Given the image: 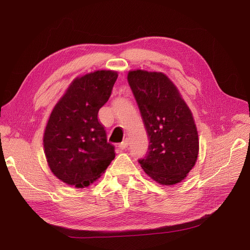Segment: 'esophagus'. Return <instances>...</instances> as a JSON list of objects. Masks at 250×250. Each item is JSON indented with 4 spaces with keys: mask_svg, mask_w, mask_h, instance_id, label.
<instances>
[{
    "mask_svg": "<svg viewBox=\"0 0 250 250\" xmlns=\"http://www.w3.org/2000/svg\"><path fill=\"white\" fill-rule=\"evenodd\" d=\"M128 140L127 139H125L120 145H118V148H120L121 150H125V149H126L127 148V146H128Z\"/></svg>",
    "mask_w": 250,
    "mask_h": 250,
    "instance_id": "1",
    "label": "esophagus"
}]
</instances>
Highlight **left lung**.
I'll return each instance as SVG.
<instances>
[{"label": "left lung", "mask_w": 250, "mask_h": 250, "mask_svg": "<svg viewBox=\"0 0 250 250\" xmlns=\"http://www.w3.org/2000/svg\"><path fill=\"white\" fill-rule=\"evenodd\" d=\"M149 146L142 168L160 185L185 179L195 164L199 138L192 114L174 84L162 73L132 71L127 76Z\"/></svg>", "instance_id": "obj_1"}]
</instances>
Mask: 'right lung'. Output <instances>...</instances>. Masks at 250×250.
Returning <instances> with one entry per match:
<instances>
[{"instance_id":"add662e5","label":"right lung","mask_w":250,"mask_h":250,"mask_svg":"<svg viewBox=\"0 0 250 250\" xmlns=\"http://www.w3.org/2000/svg\"><path fill=\"white\" fill-rule=\"evenodd\" d=\"M117 73L96 71L77 78L52 110L43 147L59 179L78 188L98 179L114 159L98 111L109 99Z\"/></svg>"}]
</instances>
